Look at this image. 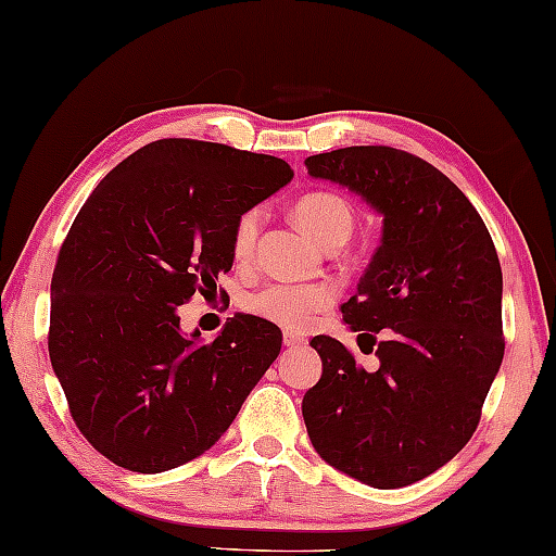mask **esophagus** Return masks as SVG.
I'll return each mask as SVG.
<instances>
[{
    "mask_svg": "<svg viewBox=\"0 0 556 556\" xmlns=\"http://www.w3.org/2000/svg\"><path fill=\"white\" fill-rule=\"evenodd\" d=\"M283 344H286V348H304L306 340L301 334H291V331H286Z\"/></svg>",
    "mask_w": 556,
    "mask_h": 556,
    "instance_id": "obj_1",
    "label": "esophagus"
}]
</instances>
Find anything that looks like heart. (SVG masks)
Listing matches in <instances>:
<instances>
[{"label":"heart","mask_w":556,"mask_h":556,"mask_svg":"<svg viewBox=\"0 0 556 556\" xmlns=\"http://www.w3.org/2000/svg\"><path fill=\"white\" fill-rule=\"evenodd\" d=\"M261 208L244 212L232 229V255L235 261H250L255 250L257 232H261ZM295 222L314 237L316 242L327 244L331 240H348L355 225V216L348 201L337 193H306L295 204ZM331 293L321 286H293L273 283L261 288L248 299V308L261 319L276 324L280 329L301 331L314 321V316L329 308Z\"/></svg>","instance_id":"heart-1"}]
</instances>
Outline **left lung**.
<instances>
[{"label": "left lung", "mask_w": 556, "mask_h": 556, "mask_svg": "<svg viewBox=\"0 0 556 556\" xmlns=\"http://www.w3.org/2000/svg\"><path fill=\"white\" fill-rule=\"evenodd\" d=\"M306 170L383 216L380 248L342 304L380 367L365 370L342 342L314 337L321 378L301 403L308 439L365 485H410L470 442L501 370L498 252L465 193L421 157L359 146L306 157Z\"/></svg>", "instance_id": "8db88e82"}]
</instances>
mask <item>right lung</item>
Returning a JSON list of instances; mask_svg holds the SVG:
<instances>
[{"label":"right lung","mask_w":556,"mask_h":556,"mask_svg":"<svg viewBox=\"0 0 556 556\" xmlns=\"http://www.w3.org/2000/svg\"><path fill=\"white\" fill-rule=\"evenodd\" d=\"M293 178L280 157L157 140L86 199L50 280V365L76 427L114 465L165 472L219 442L283 334L235 314L214 342L178 306L232 270L237 219Z\"/></svg>","instance_id":"add662e5"}]
</instances>
